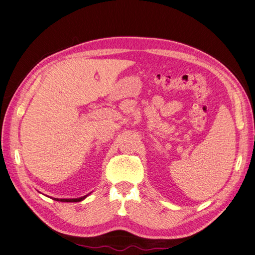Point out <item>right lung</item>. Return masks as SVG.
Here are the masks:
<instances>
[{"instance_id": "add662e5", "label": "right lung", "mask_w": 255, "mask_h": 255, "mask_svg": "<svg viewBox=\"0 0 255 255\" xmlns=\"http://www.w3.org/2000/svg\"><path fill=\"white\" fill-rule=\"evenodd\" d=\"M89 194L81 196V198H77V199H57V198H51V199H53L54 201H59V202H80V201H83Z\"/></svg>"}]
</instances>
